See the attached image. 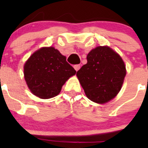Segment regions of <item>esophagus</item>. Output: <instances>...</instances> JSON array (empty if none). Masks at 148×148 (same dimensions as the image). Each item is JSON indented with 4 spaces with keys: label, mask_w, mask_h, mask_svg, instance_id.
Here are the masks:
<instances>
[{
    "label": "esophagus",
    "mask_w": 148,
    "mask_h": 148,
    "mask_svg": "<svg viewBox=\"0 0 148 148\" xmlns=\"http://www.w3.org/2000/svg\"><path fill=\"white\" fill-rule=\"evenodd\" d=\"M81 67V65L80 64H76V65H74V69H75L76 71H78Z\"/></svg>",
    "instance_id": "1"
}]
</instances>
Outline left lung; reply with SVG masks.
<instances>
[{"label":"left lung","instance_id":"8db88e82","mask_svg":"<svg viewBox=\"0 0 148 148\" xmlns=\"http://www.w3.org/2000/svg\"><path fill=\"white\" fill-rule=\"evenodd\" d=\"M87 63L77 72L89 99L104 104L116 97L126 75L124 61L108 47H98L87 56Z\"/></svg>","mask_w":148,"mask_h":148}]
</instances>
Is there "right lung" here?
Returning <instances> with one entry per match:
<instances>
[{"mask_svg": "<svg viewBox=\"0 0 148 148\" xmlns=\"http://www.w3.org/2000/svg\"><path fill=\"white\" fill-rule=\"evenodd\" d=\"M76 71L66 57L54 47H43L34 53L24 65L29 88L40 99H50L61 92L68 78Z\"/></svg>", "mask_w": 148, "mask_h": 148, "instance_id": "1", "label": "right lung"}]
</instances>
